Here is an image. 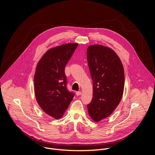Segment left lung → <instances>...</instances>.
I'll list each match as a JSON object with an SVG mask.
<instances>
[{
	"instance_id": "1",
	"label": "left lung",
	"mask_w": 155,
	"mask_h": 155,
	"mask_svg": "<svg viewBox=\"0 0 155 155\" xmlns=\"http://www.w3.org/2000/svg\"><path fill=\"white\" fill-rule=\"evenodd\" d=\"M77 43H67L49 50L38 62L34 75L35 95L41 109L55 119L61 118L73 99L67 87L65 66Z\"/></svg>"
}]
</instances>
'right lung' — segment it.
<instances>
[{
	"mask_svg": "<svg viewBox=\"0 0 155 155\" xmlns=\"http://www.w3.org/2000/svg\"><path fill=\"white\" fill-rule=\"evenodd\" d=\"M87 60L93 82V99L87 108L90 117L98 122L111 115L121 101L124 68L114 50L101 45L87 48Z\"/></svg>",
	"mask_w": 155,
	"mask_h": 155,
	"instance_id": "1",
	"label": "right lung"
}]
</instances>
